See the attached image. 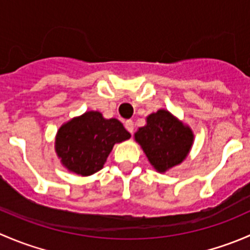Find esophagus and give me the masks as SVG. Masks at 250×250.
<instances>
[{"mask_svg":"<svg viewBox=\"0 0 250 250\" xmlns=\"http://www.w3.org/2000/svg\"><path fill=\"white\" fill-rule=\"evenodd\" d=\"M125 129L128 130V132L130 133V134H133V132H134V122H133L132 120H128L125 122Z\"/></svg>","mask_w":250,"mask_h":250,"instance_id":"esophagus-1","label":"esophagus"}]
</instances>
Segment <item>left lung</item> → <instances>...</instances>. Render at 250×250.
Segmentation results:
<instances>
[{
    "label": "left lung",
    "mask_w": 250,
    "mask_h": 250,
    "mask_svg": "<svg viewBox=\"0 0 250 250\" xmlns=\"http://www.w3.org/2000/svg\"><path fill=\"white\" fill-rule=\"evenodd\" d=\"M134 138L151 166L160 173L180 165L193 144L191 128L167 110H158L148 115L146 125L137 130Z\"/></svg>",
    "instance_id": "8db88e82"
}]
</instances>
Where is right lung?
Returning a JSON list of instances; mask_svg holds the SVG:
<instances>
[{"instance_id": "obj_1", "label": "right lung", "mask_w": 250, "mask_h": 250, "mask_svg": "<svg viewBox=\"0 0 250 250\" xmlns=\"http://www.w3.org/2000/svg\"><path fill=\"white\" fill-rule=\"evenodd\" d=\"M129 138L118 120H106L98 111H87L59 128L55 152L69 172L88 176L104 167L116 143Z\"/></svg>"}]
</instances>
